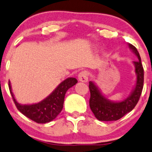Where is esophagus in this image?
I'll return each instance as SVG.
<instances>
[{
	"instance_id": "1",
	"label": "esophagus",
	"mask_w": 152,
	"mask_h": 152,
	"mask_svg": "<svg viewBox=\"0 0 152 152\" xmlns=\"http://www.w3.org/2000/svg\"><path fill=\"white\" fill-rule=\"evenodd\" d=\"M88 76H89V73L88 71H81L80 73H79V81H83V82H87L88 81Z\"/></svg>"
}]
</instances>
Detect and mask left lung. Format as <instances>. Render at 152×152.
<instances>
[{"instance_id":"left-lung-1","label":"left lung","mask_w":152,"mask_h":152,"mask_svg":"<svg viewBox=\"0 0 152 152\" xmlns=\"http://www.w3.org/2000/svg\"><path fill=\"white\" fill-rule=\"evenodd\" d=\"M129 47L138 58V61H134L135 73L137 74L136 85L130 97L119 103L111 102L102 95L92 81L89 83V89L90 91L89 107L98 120L105 122L118 120L132 111L139 100L143 87L144 72L137 49L132 44H129Z\"/></svg>"}]
</instances>
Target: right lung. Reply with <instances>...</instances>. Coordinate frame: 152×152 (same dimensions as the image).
Returning <instances> with one entry per match:
<instances>
[{"label":"right lung","mask_w":152,"mask_h":152,"mask_svg":"<svg viewBox=\"0 0 152 152\" xmlns=\"http://www.w3.org/2000/svg\"><path fill=\"white\" fill-rule=\"evenodd\" d=\"M75 78H68L63 81L55 90L43 101L33 105H21L16 101L12 92L10 82L9 87L17 109L28 118L36 123H47L55 119L63 108L64 99L67 90L77 83Z\"/></svg>","instance_id":"obj_1"}]
</instances>
